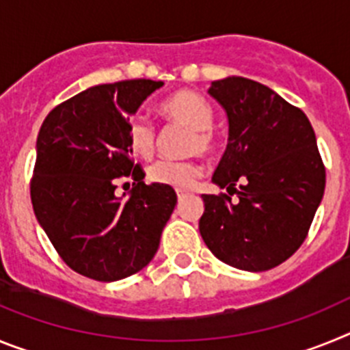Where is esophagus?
Masks as SVG:
<instances>
[{
	"label": "esophagus",
	"mask_w": 350,
	"mask_h": 350,
	"mask_svg": "<svg viewBox=\"0 0 350 350\" xmlns=\"http://www.w3.org/2000/svg\"><path fill=\"white\" fill-rule=\"evenodd\" d=\"M185 193H187V191H184V189H177V196H178V198L185 196Z\"/></svg>",
	"instance_id": "esophagus-1"
}]
</instances>
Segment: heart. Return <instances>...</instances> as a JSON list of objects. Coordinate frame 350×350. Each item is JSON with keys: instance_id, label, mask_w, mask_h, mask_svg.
I'll return each mask as SVG.
<instances>
[{"instance_id": "obj_1", "label": "heart", "mask_w": 350, "mask_h": 350, "mask_svg": "<svg viewBox=\"0 0 350 350\" xmlns=\"http://www.w3.org/2000/svg\"><path fill=\"white\" fill-rule=\"evenodd\" d=\"M161 113L170 120L180 122L193 129L187 148L189 152L210 156L217 147L213 137V108L208 101L194 91H178L166 98L159 105ZM156 145V131L154 126L145 117H135L128 126V147L135 156L148 159L154 154ZM202 168L196 161H172L159 159L148 166L147 175L150 182L163 185H172L178 189H185L196 182Z\"/></svg>"}]
</instances>
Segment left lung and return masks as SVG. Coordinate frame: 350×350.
I'll use <instances>...</instances> for the list:
<instances>
[{
  "label": "left lung",
  "mask_w": 350,
  "mask_h": 350,
  "mask_svg": "<svg viewBox=\"0 0 350 350\" xmlns=\"http://www.w3.org/2000/svg\"><path fill=\"white\" fill-rule=\"evenodd\" d=\"M208 92L230 120L212 177L228 194H203L200 233L226 265L270 270L305 242L323 200L326 168L315 133L298 107L254 80L228 77Z\"/></svg>",
  "instance_id": "1"
}]
</instances>
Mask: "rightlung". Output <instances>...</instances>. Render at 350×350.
<instances>
[{"instance_id":"add662e5","label":"right lung","mask_w":350,"mask_h":350,"mask_svg":"<svg viewBox=\"0 0 350 350\" xmlns=\"http://www.w3.org/2000/svg\"><path fill=\"white\" fill-rule=\"evenodd\" d=\"M161 85H94L52 108L40 128L33 210L61 259L92 280L113 282L147 267L177 205L173 187L144 184L128 147L129 116ZM120 178L135 185L128 200L115 196Z\"/></svg>"}]
</instances>
